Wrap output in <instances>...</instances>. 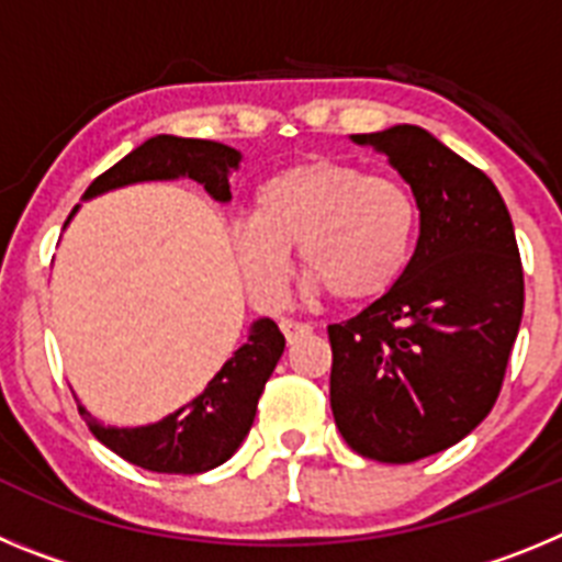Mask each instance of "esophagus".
<instances>
[{"instance_id": "esophagus-1", "label": "esophagus", "mask_w": 562, "mask_h": 562, "mask_svg": "<svg viewBox=\"0 0 562 562\" xmlns=\"http://www.w3.org/2000/svg\"><path fill=\"white\" fill-rule=\"evenodd\" d=\"M281 331L290 342H295L297 337L312 335V324H304V321H292V317H281Z\"/></svg>"}]
</instances>
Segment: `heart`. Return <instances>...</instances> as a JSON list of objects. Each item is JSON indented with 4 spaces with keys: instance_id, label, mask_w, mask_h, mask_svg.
Masks as SVG:
<instances>
[{
    "instance_id": "obj_1",
    "label": "heart",
    "mask_w": 562,
    "mask_h": 562,
    "mask_svg": "<svg viewBox=\"0 0 562 562\" xmlns=\"http://www.w3.org/2000/svg\"><path fill=\"white\" fill-rule=\"evenodd\" d=\"M416 233L419 205L405 182L317 157L281 168L256 188L250 220L233 227V252L261 304L284 295L292 247L315 290L362 304L405 276Z\"/></svg>"
}]
</instances>
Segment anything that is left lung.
<instances>
[{
    "mask_svg": "<svg viewBox=\"0 0 562 562\" xmlns=\"http://www.w3.org/2000/svg\"><path fill=\"white\" fill-rule=\"evenodd\" d=\"M351 140L408 182L419 238L394 290L329 326L331 414L351 450L411 464L493 411L524 315V267L498 188L434 134L402 123Z\"/></svg>",
    "mask_w": 562,
    "mask_h": 562,
    "instance_id": "1",
    "label": "left lung"
}]
</instances>
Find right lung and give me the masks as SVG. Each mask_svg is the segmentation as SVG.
Segmentation results:
<instances>
[{
  "instance_id": "add662e5",
  "label": "right lung",
  "mask_w": 562,
  "mask_h": 562,
  "mask_svg": "<svg viewBox=\"0 0 562 562\" xmlns=\"http://www.w3.org/2000/svg\"><path fill=\"white\" fill-rule=\"evenodd\" d=\"M238 162H241V154L225 143L157 134L126 154L121 162H114L109 171H103L87 188L83 200L101 196L114 188L134 186V182L188 177L205 186V191L216 202H231L227 180ZM284 342L276 321L258 317L250 326L245 346L233 351L231 360L213 374L202 394L154 425L106 428L87 408L78 405V411L101 445L143 470L173 475L207 473L213 467L225 464L250 434L258 396L284 355Z\"/></svg>"
}]
</instances>
